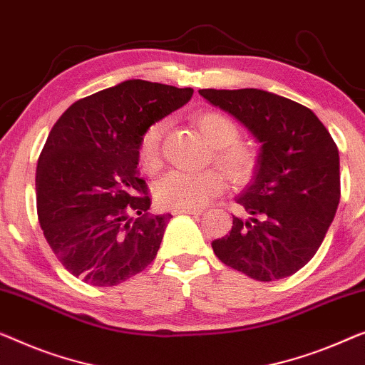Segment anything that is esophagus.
<instances>
[{
    "label": "esophagus",
    "mask_w": 365,
    "mask_h": 365,
    "mask_svg": "<svg viewBox=\"0 0 365 365\" xmlns=\"http://www.w3.org/2000/svg\"><path fill=\"white\" fill-rule=\"evenodd\" d=\"M204 210L202 209H176V210H173V214L174 215H178V214H189V215H200L202 214Z\"/></svg>",
    "instance_id": "34e87169"
}]
</instances>
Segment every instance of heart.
<instances>
[{"label":"heart","instance_id":"b5f03b06","mask_svg":"<svg viewBox=\"0 0 365 365\" xmlns=\"http://www.w3.org/2000/svg\"><path fill=\"white\" fill-rule=\"evenodd\" d=\"M194 125L212 148V161L232 182H244L257 168L258 153L250 143L239 140L235 121L217 110H204L194 115ZM166 131L165 121H155L143 131L138 145L141 170L155 173L161 166V141ZM224 181L219 171L197 173L170 171L160 179L155 199L165 209H199L222 191Z\"/></svg>","mask_w":365,"mask_h":365}]
</instances>
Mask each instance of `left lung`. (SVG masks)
Listing matches in <instances>:
<instances>
[{"instance_id":"left-lung-1","label":"left lung","mask_w":365,"mask_h":365,"mask_svg":"<svg viewBox=\"0 0 365 365\" xmlns=\"http://www.w3.org/2000/svg\"><path fill=\"white\" fill-rule=\"evenodd\" d=\"M202 97L229 112L260 143L255 173L237 204L232 230L212 242L222 263L258 282L301 270L323 244L341 199L339 151L319 118L293 100L258 88Z\"/></svg>"}]
</instances>
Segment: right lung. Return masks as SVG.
<instances>
[{
	"label": "right lung",
	"mask_w": 365,
	"mask_h": 365,
	"mask_svg": "<svg viewBox=\"0 0 365 365\" xmlns=\"http://www.w3.org/2000/svg\"><path fill=\"white\" fill-rule=\"evenodd\" d=\"M192 93L133 78L77 100L52 126L36 170V202L47 244L73 277L115 287L155 260L171 214L148 212L140 138Z\"/></svg>",
	"instance_id": "obj_1"
}]
</instances>
